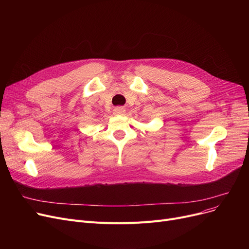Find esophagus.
I'll list each match as a JSON object with an SVG mask.
<instances>
[{
    "label": "esophagus",
    "instance_id": "esophagus-1",
    "mask_svg": "<svg viewBox=\"0 0 249 249\" xmlns=\"http://www.w3.org/2000/svg\"><path fill=\"white\" fill-rule=\"evenodd\" d=\"M125 113V109L123 107H117L114 109L115 115H123Z\"/></svg>",
    "mask_w": 249,
    "mask_h": 249
}]
</instances>
